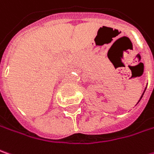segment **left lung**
Listing matches in <instances>:
<instances>
[{
  "instance_id": "8db88e82",
  "label": "left lung",
  "mask_w": 154,
  "mask_h": 154,
  "mask_svg": "<svg viewBox=\"0 0 154 154\" xmlns=\"http://www.w3.org/2000/svg\"><path fill=\"white\" fill-rule=\"evenodd\" d=\"M145 91H146V89H145V90H144V92H143L142 95H141V97H140V100H139V101H138V103H139V102H140V100H141V98H142L143 95H144V93H145ZM138 103H137V104H138Z\"/></svg>"
}]
</instances>
